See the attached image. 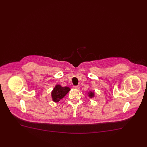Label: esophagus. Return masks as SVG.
I'll return each instance as SVG.
<instances>
[{"label":"esophagus","mask_w":147,"mask_h":147,"mask_svg":"<svg viewBox=\"0 0 147 147\" xmlns=\"http://www.w3.org/2000/svg\"><path fill=\"white\" fill-rule=\"evenodd\" d=\"M73 88L74 89H79V86H73Z\"/></svg>","instance_id":"obj_1"}]
</instances>
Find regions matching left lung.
<instances>
[{
  "label": "left lung",
  "mask_w": 147,
  "mask_h": 147,
  "mask_svg": "<svg viewBox=\"0 0 147 147\" xmlns=\"http://www.w3.org/2000/svg\"><path fill=\"white\" fill-rule=\"evenodd\" d=\"M88 94H89V96L90 98H93L94 96V91H89Z\"/></svg>",
  "instance_id": "left-lung-1"
}]
</instances>
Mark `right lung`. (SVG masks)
<instances>
[{"instance_id":"obj_1","label":"right lung","mask_w":147,"mask_h":147,"mask_svg":"<svg viewBox=\"0 0 147 147\" xmlns=\"http://www.w3.org/2000/svg\"><path fill=\"white\" fill-rule=\"evenodd\" d=\"M70 90V89L69 87H62L60 85H56L51 92L52 100L55 102H58L66 95Z\"/></svg>"}]
</instances>
